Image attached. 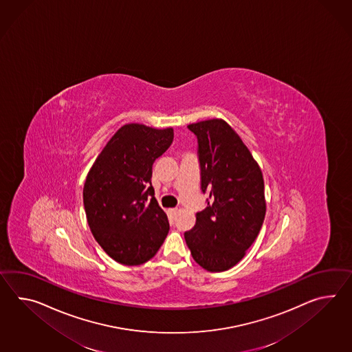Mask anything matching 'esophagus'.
Returning <instances> with one entry per match:
<instances>
[{
  "mask_svg": "<svg viewBox=\"0 0 352 352\" xmlns=\"http://www.w3.org/2000/svg\"><path fill=\"white\" fill-rule=\"evenodd\" d=\"M168 214H169V216H170L172 219H174V217L177 216V214H178V210H177V208H169V210H168Z\"/></svg>",
  "mask_w": 352,
  "mask_h": 352,
  "instance_id": "obj_1",
  "label": "esophagus"
}]
</instances>
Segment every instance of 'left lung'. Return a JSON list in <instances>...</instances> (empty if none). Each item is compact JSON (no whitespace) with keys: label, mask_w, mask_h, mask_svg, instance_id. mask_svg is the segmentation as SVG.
<instances>
[{"label":"left lung","mask_w":352,"mask_h":352,"mask_svg":"<svg viewBox=\"0 0 352 352\" xmlns=\"http://www.w3.org/2000/svg\"><path fill=\"white\" fill-rule=\"evenodd\" d=\"M188 129L198 138L201 188L210 199L184 238L199 266L223 272L239 263L262 228L266 214L263 174L228 122L201 120Z\"/></svg>","instance_id":"obj_1"}]
</instances>
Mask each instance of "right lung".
I'll return each instance as SVG.
<instances>
[{"instance_id": "1", "label": "right lung", "mask_w": 352, "mask_h": 352, "mask_svg": "<svg viewBox=\"0 0 352 352\" xmlns=\"http://www.w3.org/2000/svg\"><path fill=\"white\" fill-rule=\"evenodd\" d=\"M172 127L123 124L86 175L84 207L89 228L104 252L126 266L154 257L169 232L168 216L151 186L153 164L168 150Z\"/></svg>"}]
</instances>
